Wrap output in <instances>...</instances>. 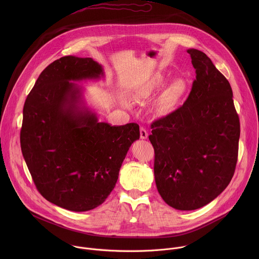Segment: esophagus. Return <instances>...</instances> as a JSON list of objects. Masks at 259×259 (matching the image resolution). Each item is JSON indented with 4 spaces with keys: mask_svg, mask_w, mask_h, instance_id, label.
Masks as SVG:
<instances>
[{
    "mask_svg": "<svg viewBox=\"0 0 259 259\" xmlns=\"http://www.w3.org/2000/svg\"><path fill=\"white\" fill-rule=\"evenodd\" d=\"M140 132H141V139L142 140H147L148 137V131L144 126H141Z\"/></svg>",
    "mask_w": 259,
    "mask_h": 259,
    "instance_id": "esophagus-1",
    "label": "esophagus"
}]
</instances>
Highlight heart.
I'll return each mask as SVG.
<instances>
[{
  "instance_id": "heart-1",
  "label": "heart",
  "mask_w": 259,
  "mask_h": 259,
  "mask_svg": "<svg viewBox=\"0 0 259 259\" xmlns=\"http://www.w3.org/2000/svg\"><path fill=\"white\" fill-rule=\"evenodd\" d=\"M164 81V77L161 74H156L154 75L147 84L146 88V92H151L159 87H161L163 84ZM185 90H186V84L185 81L182 79L176 80L175 82H172L168 89L165 92V95L163 97L162 100V105L166 108L169 109L170 107H172L176 103H178V101L182 98V96L185 94Z\"/></svg>"
}]
</instances>
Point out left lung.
<instances>
[{
  "instance_id": "obj_1",
  "label": "left lung",
  "mask_w": 259,
  "mask_h": 259,
  "mask_svg": "<svg viewBox=\"0 0 259 259\" xmlns=\"http://www.w3.org/2000/svg\"><path fill=\"white\" fill-rule=\"evenodd\" d=\"M195 79L185 104L151 123L154 179L179 210L200 208L229 185L235 170L239 117L226 77L201 51L187 50Z\"/></svg>"
}]
</instances>
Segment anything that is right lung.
I'll return each mask as SVG.
<instances>
[{"mask_svg": "<svg viewBox=\"0 0 259 259\" xmlns=\"http://www.w3.org/2000/svg\"><path fill=\"white\" fill-rule=\"evenodd\" d=\"M103 68L92 58L63 57L37 77L23 110L21 148L38 192L72 211L101 205L118 179L136 122L111 125L81 107V89L70 80L99 78Z\"/></svg>", "mask_w": 259, "mask_h": 259, "instance_id": "obj_1", "label": "right lung"}]
</instances>
